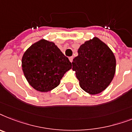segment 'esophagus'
I'll use <instances>...</instances> for the list:
<instances>
[{"mask_svg":"<svg viewBox=\"0 0 132 132\" xmlns=\"http://www.w3.org/2000/svg\"><path fill=\"white\" fill-rule=\"evenodd\" d=\"M69 61H70V62H71V63H72V61H73V56H70V57L69 58Z\"/></svg>","mask_w":132,"mask_h":132,"instance_id":"esophagus-1","label":"esophagus"}]
</instances>
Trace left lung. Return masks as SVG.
I'll list each match as a JSON object with an SVG mask.
<instances>
[{"label": "left lung", "mask_w": 132, "mask_h": 132, "mask_svg": "<svg viewBox=\"0 0 132 132\" xmlns=\"http://www.w3.org/2000/svg\"><path fill=\"white\" fill-rule=\"evenodd\" d=\"M73 60L72 69L76 71L80 87L89 94L102 92L112 80L116 69L113 52L98 38L87 41L78 50Z\"/></svg>", "instance_id": "left-lung-1"}]
</instances>
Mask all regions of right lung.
<instances>
[{"mask_svg":"<svg viewBox=\"0 0 132 132\" xmlns=\"http://www.w3.org/2000/svg\"><path fill=\"white\" fill-rule=\"evenodd\" d=\"M22 67L31 86L48 92L60 84L71 63L53 42L42 39L28 48L22 56Z\"/></svg>","mask_w":132,"mask_h":132,"instance_id":"obj_1","label":"right lung"}]
</instances>
